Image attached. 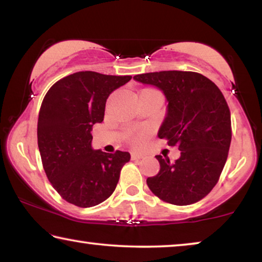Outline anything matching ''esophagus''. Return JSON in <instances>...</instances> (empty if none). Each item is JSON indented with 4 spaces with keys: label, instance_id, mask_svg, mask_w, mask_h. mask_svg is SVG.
Returning a JSON list of instances; mask_svg holds the SVG:
<instances>
[{
    "label": "esophagus",
    "instance_id": "obj_1",
    "mask_svg": "<svg viewBox=\"0 0 262 262\" xmlns=\"http://www.w3.org/2000/svg\"><path fill=\"white\" fill-rule=\"evenodd\" d=\"M141 158H142V155L141 154H136V152L132 154V159H133V161H137V159H141Z\"/></svg>",
    "mask_w": 262,
    "mask_h": 262
}]
</instances>
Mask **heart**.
Returning <instances> with one entry per match:
<instances>
[{
    "label": "heart",
    "instance_id": "1",
    "mask_svg": "<svg viewBox=\"0 0 262 262\" xmlns=\"http://www.w3.org/2000/svg\"><path fill=\"white\" fill-rule=\"evenodd\" d=\"M145 135H147V132H142V133H140V134H137L136 136H134L133 137V141L134 142H140V141H142L145 137Z\"/></svg>",
    "mask_w": 262,
    "mask_h": 262
}]
</instances>
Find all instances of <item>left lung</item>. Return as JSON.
Wrapping results in <instances>:
<instances>
[{"mask_svg":"<svg viewBox=\"0 0 262 262\" xmlns=\"http://www.w3.org/2000/svg\"><path fill=\"white\" fill-rule=\"evenodd\" d=\"M134 79L165 95L167 111L158 137L181 151L174 163L157 155L161 168L147 179L150 190L176 206L200 201L219 181L231 143V117L223 94L194 72L147 73Z\"/></svg>","mask_w":262,"mask_h":262,"instance_id":"1","label":"left lung"}]
</instances>
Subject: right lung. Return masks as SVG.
I'll return each mask as SVG.
<instances>
[{"label":"right lung","instance_id":"obj_1","mask_svg":"<svg viewBox=\"0 0 262 262\" xmlns=\"http://www.w3.org/2000/svg\"><path fill=\"white\" fill-rule=\"evenodd\" d=\"M132 76L78 72L47 91L38 118V147L48 180L62 199L81 208L114 192L130 155L92 149V126L104 120L106 99Z\"/></svg>","mask_w":262,"mask_h":262}]
</instances>
